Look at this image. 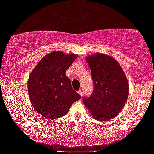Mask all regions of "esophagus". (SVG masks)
Returning a JSON list of instances; mask_svg holds the SVG:
<instances>
[{
	"label": "esophagus",
	"instance_id": "obj_1",
	"mask_svg": "<svg viewBox=\"0 0 154 154\" xmlns=\"http://www.w3.org/2000/svg\"><path fill=\"white\" fill-rule=\"evenodd\" d=\"M78 92V93H79V95H80L81 96H82V89H80V90H79L78 92Z\"/></svg>",
	"mask_w": 154,
	"mask_h": 154
}]
</instances>
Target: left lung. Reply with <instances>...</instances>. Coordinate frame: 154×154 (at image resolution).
Returning a JSON list of instances; mask_svg holds the SVG:
<instances>
[{
  "mask_svg": "<svg viewBox=\"0 0 154 154\" xmlns=\"http://www.w3.org/2000/svg\"><path fill=\"white\" fill-rule=\"evenodd\" d=\"M91 70L94 90L83 98L92 118L107 121L117 116L127 101L129 84L123 69L113 57L96 53L85 57Z\"/></svg>",
  "mask_w": 154,
  "mask_h": 154,
  "instance_id": "left-lung-1",
  "label": "left lung"
}]
</instances>
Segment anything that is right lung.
Masks as SVG:
<instances>
[{
	"label": "right lung",
	"mask_w": 154,
	"mask_h": 154,
	"mask_svg": "<svg viewBox=\"0 0 154 154\" xmlns=\"http://www.w3.org/2000/svg\"><path fill=\"white\" fill-rule=\"evenodd\" d=\"M75 54L54 51L44 56L31 72L27 87L32 106L48 119L67 113L81 96L72 88L66 69L77 58Z\"/></svg>",
	"instance_id": "1"
}]
</instances>
